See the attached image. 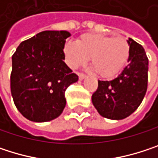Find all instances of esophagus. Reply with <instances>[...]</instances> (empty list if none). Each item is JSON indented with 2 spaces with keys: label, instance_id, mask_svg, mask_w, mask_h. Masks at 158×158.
<instances>
[{
  "label": "esophagus",
  "instance_id": "esophagus-1",
  "mask_svg": "<svg viewBox=\"0 0 158 158\" xmlns=\"http://www.w3.org/2000/svg\"><path fill=\"white\" fill-rule=\"evenodd\" d=\"M78 75H79V80H83V79L86 78V75H84V74H82V73H79Z\"/></svg>",
  "mask_w": 158,
  "mask_h": 158
}]
</instances>
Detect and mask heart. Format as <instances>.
I'll list each match as a JSON object with an SVG mask.
<instances>
[{
  "instance_id": "1",
  "label": "heart",
  "mask_w": 158,
  "mask_h": 158,
  "mask_svg": "<svg viewBox=\"0 0 158 158\" xmlns=\"http://www.w3.org/2000/svg\"><path fill=\"white\" fill-rule=\"evenodd\" d=\"M130 48L127 41L121 36L88 33L76 44H68L64 48L66 62L72 69L84 66L89 57L97 75L102 78H112L126 64Z\"/></svg>"
}]
</instances>
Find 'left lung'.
I'll return each instance as SVG.
<instances>
[{
  "mask_svg": "<svg viewBox=\"0 0 158 158\" xmlns=\"http://www.w3.org/2000/svg\"><path fill=\"white\" fill-rule=\"evenodd\" d=\"M128 65L111 80H99L91 101L102 117L122 120L131 115L141 104L147 89L148 58L141 45L128 38Z\"/></svg>",
  "mask_w": 158,
  "mask_h": 158,
  "instance_id": "1",
  "label": "left lung"
}]
</instances>
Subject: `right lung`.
I'll return each instance as SVG.
<instances>
[{"instance_id":"1","label":"right lung","mask_w":158,"mask_h":158,"mask_svg":"<svg viewBox=\"0 0 158 158\" xmlns=\"http://www.w3.org/2000/svg\"><path fill=\"white\" fill-rule=\"evenodd\" d=\"M68 31H43L22 42L12 57L11 91L16 108L35 123L57 118L67 88L79 77L64 62Z\"/></svg>"}]
</instances>
